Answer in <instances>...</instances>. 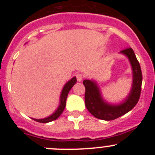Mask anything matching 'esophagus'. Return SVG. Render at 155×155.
<instances>
[{"label":"esophagus","instance_id":"esophagus-1","mask_svg":"<svg viewBox=\"0 0 155 155\" xmlns=\"http://www.w3.org/2000/svg\"><path fill=\"white\" fill-rule=\"evenodd\" d=\"M76 78L78 80V81H81L83 80V78H84V75L81 73H78L76 74Z\"/></svg>","mask_w":155,"mask_h":155}]
</instances>
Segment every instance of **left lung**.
I'll return each mask as SVG.
<instances>
[{
  "label": "left lung",
  "mask_w": 155,
  "mask_h": 155,
  "mask_svg": "<svg viewBox=\"0 0 155 155\" xmlns=\"http://www.w3.org/2000/svg\"><path fill=\"white\" fill-rule=\"evenodd\" d=\"M124 54L130 63L133 70V84L130 92L124 102L118 105H112L102 98L99 87L93 80H84L85 87L84 101L87 110L91 115L102 120H113L119 118L131 110L139 101L142 84V72L139 62L132 48L123 50Z\"/></svg>",
  "instance_id": "left-lung-1"
}]
</instances>
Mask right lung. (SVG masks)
<instances>
[{
  "instance_id": "1",
  "label": "right lung",
  "mask_w": 155,
  "mask_h": 155,
  "mask_svg": "<svg viewBox=\"0 0 155 155\" xmlns=\"http://www.w3.org/2000/svg\"><path fill=\"white\" fill-rule=\"evenodd\" d=\"M77 79L76 77H74L73 78H71V80L68 82H67L65 84V85L63 87V90L61 91V99H60V105H59L58 108L57 109V110L51 115V116H48L46 118L44 119H39V120H37V119H33L35 121L39 122V123H42V124H46V123H49V122L53 121V120H57L59 116L62 114L63 111L64 110V108L66 106V101H67V98H68V93H69L70 90L72 88L74 85L76 84Z\"/></svg>"
}]
</instances>
